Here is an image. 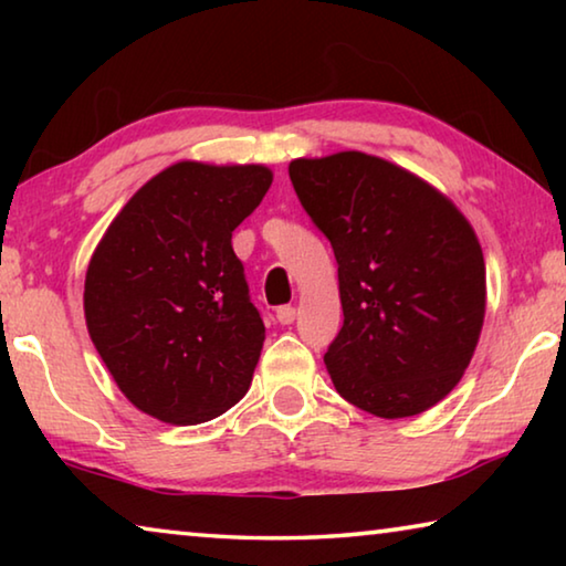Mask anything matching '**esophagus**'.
Here are the masks:
<instances>
[{
  "instance_id": "34e87169",
  "label": "esophagus",
  "mask_w": 566,
  "mask_h": 566,
  "mask_svg": "<svg viewBox=\"0 0 566 566\" xmlns=\"http://www.w3.org/2000/svg\"><path fill=\"white\" fill-rule=\"evenodd\" d=\"M276 322L280 324H292L294 322V317H296V310L292 304H284V306H276Z\"/></svg>"
}]
</instances>
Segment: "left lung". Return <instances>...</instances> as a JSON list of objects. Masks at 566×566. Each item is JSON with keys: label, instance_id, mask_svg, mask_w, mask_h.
Returning <instances> with one entry per match:
<instances>
[{"label": "left lung", "instance_id": "8db88e82", "mask_svg": "<svg viewBox=\"0 0 566 566\" xmlns=\"http://www.w3.org/2000/svg\"><path fill=\"white\" fill-rule=\"evenodd\" d=\"M292 187L339 264L344 324L324 354L349 405L419 415L462 379L484 322V256L427 181L361 151L294 159Z\"/></svg>", "mask_w": 566, "mask_h": 566}]
</instances>
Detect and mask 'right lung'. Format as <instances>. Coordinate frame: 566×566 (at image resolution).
I'll list each match as a JSON object with an SVG mask.
<instances>
[{"label":"right lung","instance_id":"add662e5","mask_svg":"<svg viewBox=\"0 0 566 566\" xmlns=\"http://www.w3.org/2000/svg\"><path fill=\"white\" fill-rule=\"evenodd\" d=\"M270 185L260 165L179 161L124 205L92 256L94 347L124 397L167 424L214 419L252 385L264 322L232 232Z\"/></svg>","mask_w":566,"mask_h":566}]
</instances>
